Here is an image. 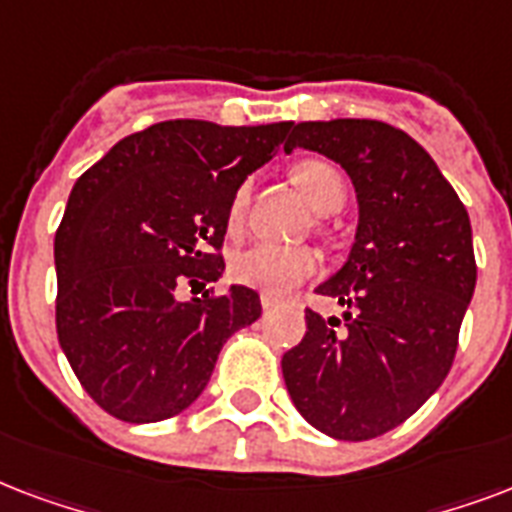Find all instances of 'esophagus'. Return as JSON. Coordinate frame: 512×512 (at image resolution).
<instances>
[{
  "instance_id": "34e87169",
  "label": "esophagus",
  "mask_w": 512,
  "mask_h": 512,
  "mask_svg": "<svg viewBox=\"0 0 512 512\" xmlns=\"http://www.w3.org/2000/svg\"><path fill=\"white\" fill-rule=\"evenodd\" d=\"M261 307H264V310H272V307H277V299L275 296H269V293H264V296H261Z\"/></svg>"
}]
</instances>
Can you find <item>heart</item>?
<instances>
[{"instance_id":"obj_1","label":"heart","mask_w":512,"mask_h":512,"mask_svg":"<svg viewBox=\"0 0 512 512\" xmlns=\"http://www.w3.org/2000/svg\"><path fill=\"white\" fill-rule=\"evenodd\" d=\"M293 181L299 184L307 202L318 213H336L347 200V181L326 160H304L293 168ZM251 202V181L237 186L229 200V229H240ZM320 259L318 253L304 245H275L256 243L232 259V277L237 283L251 285L264 293H288L307 277L315 275Z\"/></svg>"}]
</instances>
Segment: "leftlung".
I'll return each mask as SVG.
<instances>
[{
	"mask_svg": "<svg viewBox=\"0 0 512 512\" xmlns=\"http://www.w3.org/2000/svg\"><path fill=\"white\" fill-rule=\"evenodd\" d=\"M296 146L339 162L360 221L350 259L318 293L344 320L304 312L307 334L283 355L293 406L336 441H371L403 425L443 384L475 291L462 200L433 157L387 122H299Z\"/></svg>",
	"mask_w": 512,
	"mask_h": 512,
	"instance_id": "1",
	"label": "left lung"
}]
</instances>
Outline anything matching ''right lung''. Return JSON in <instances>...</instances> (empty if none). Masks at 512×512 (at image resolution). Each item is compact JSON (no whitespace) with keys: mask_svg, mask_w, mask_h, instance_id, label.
Masks as SVG:
<instances>
[{"mask_svg":"<svg viewBox=\"0 0 512 512\" xmlns=\"http://www.w3.org/2000/svg\"><path fill=\"white\" fill-rule=\"evenodd\" d=\"M288 128L157 122L77 178L55 232V331L106 414L136 425L181 414L224 342L259 320L248 285L192 301L178 288L219 280L229 200Z\"/></svg>","mask_w":512,"mask_h":512,"instance_id":"obj_1","label":"right lung"}]
</instances>
